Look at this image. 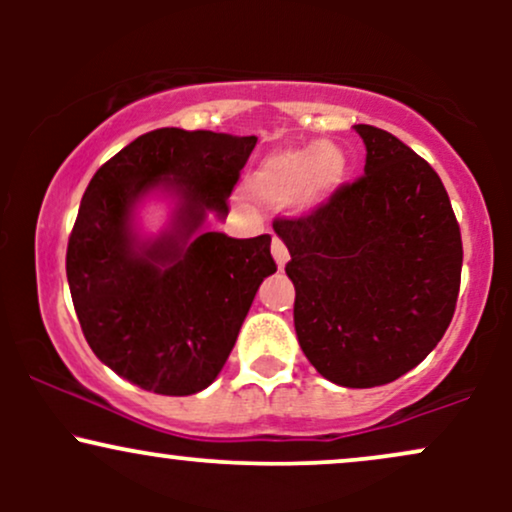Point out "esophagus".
Returning <instances> with one entry per match:
<instances>
[{"instance_id":"esophagus-1","label":"esophagus","mask_w":512,"mask_h":512,"mask_svg":"<svg viewBox=\"0 0 512 512\" xmlns=\"http://www.w3.org/2000/svg\"><path fill=\"white\" fill-rule=\"evenodd\" d=\"M272 255H274V260H276V264H279V267H284V264L289 262V250H286V245L281 243L279 238L272 240Z\"/></svg>"}]
</instances>
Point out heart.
Masks as SVG:
<instances>
[{"mask_svg":"<svg viewBox=\"0 0 512 512\" xmlns=\"http://www.w3.org/2000/svg\"><path fill=\"white\" fill-rule=\"evenodd\" d=\"M346 173V158L334 144H310L303 149L274 151L252 175V190L264 202H296L313 209L337 190Z\"/></svg>","mask_w":512,"mask_h":512,"instance_id":"obj_1","label":"heart"}]
</instances>
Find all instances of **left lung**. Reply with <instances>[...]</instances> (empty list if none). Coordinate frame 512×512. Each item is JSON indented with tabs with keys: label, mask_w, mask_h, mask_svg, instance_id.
I'll return each instance as SVG.
<instances>
[{
	"label": "left lung",
	"mask_w": 512,
	"mask_h": 512,
	"mask_svg": "<svg viewBox=\"0 0 512 512\" xmlns=\"http://www.w3.org/2000/svg\"><path fill=\"white\" fill-rule=\"evenodd\" d=\"M366 168L310 214L276 219L303 354L342 387L387 385L436 349L455 315L462 238L443 182L395 134L354 125Z\"/></svg>",
	"instance_id": "8db88e82"
}]
</instances>
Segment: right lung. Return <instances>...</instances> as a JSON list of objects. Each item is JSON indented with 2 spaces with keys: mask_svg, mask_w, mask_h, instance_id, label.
Returning <instances> with one entry per match:
<instances>
[{
  "mask_svg": "<svg viewBox=\"0 0 512 512\" xmlns=\"http://www.w3.org/2000/svg\"><path fill=\"white\" fill-rule=\"evenodd\" d=\"M257 137L163 127L96 170L67 245V281L88 346L120 378L156 395H195L216 380L255 293L276 262L272 236L202 231ZM179 199L161 237L142 239L133 209L151 191Z\"/></svg>",
  "mask_w": 512,
  "mask_h": 512,
  "instance_id": "1",
  "label": "right lung"
}]
</instances>
